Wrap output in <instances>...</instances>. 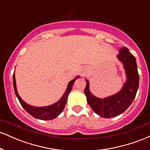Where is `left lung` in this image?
Segmentation results:
<instances>
[{
	"instance_id": "left-lung-1",
	"label": "left lung",
	"mask_w": 150,
	"mask_h": 150,
	"mask_svg": "<svg viewBox=\"0 0 150 150\" xmlns=\"http://www.w3.org/2000/svg\"><path fill=\"white\" fill-rule=\"evenodd\" d=\"M117 58L123 64L126 80L116 94L105 98L95 97L89 90V80H85L84 92L87 102L93 111L102 118H112L124 112L132 103L138 89L139 74L135 56L129 52L128 49L123 47L119 49Z\"/></svg>"
}]
</instances>
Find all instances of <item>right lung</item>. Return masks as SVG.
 I'll use <instances>...</instances> for the list:
<instances>
[{
    "label": "right lung",
    "instance_id": "add662e5",
    "mask_svg": "<svg viewBox=\"0 0 150 150\" xmlns=\"http://www.w3.org/2000/svg\"><path fill=\"white\" fill-rule=\"evenodd\" d=\"M80 76L75 77L73 80L70 81L68 82V87H67L66 90L62 97L58 101H56L54 104L49 105V106H34L32 105L28 104L26 103L25 101H23L21 99V97L19 95L18 90H17V86H16V81H15V72L13 74V86H14V89L15 94H16L17 97H18L19 101L21 104L22 106L25 108L27 113H30L31 116H32L34 118H37V119L44 120H53L58 117L62 113V111L64 109L65 104L67 103V99H68V95H69L70 92H71L72 88H73V85L75 82V81L79 78Z\"/></svg>",
    "mask_w": 150,
    "mask_h": 150
}]
</instances>
